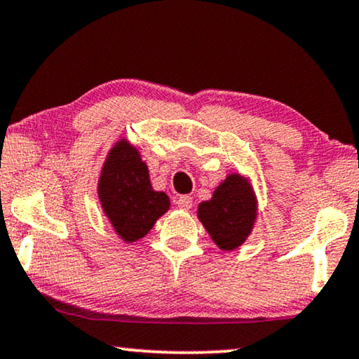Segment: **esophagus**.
<instances>
[{
    "mask_svg": "<svg viewBox=\"0 0 359 359\" xmlns=\"http://www.w3.org/2000/svg\"><path fill=\"white\" fill-rule=\"evenodd\" d=\"M175 205H177V206L180 208V210H190L191 205H194V200H191L190 196L184 195V196H179V198H177V201H175Z\"/></svg>",
    "mask_w": 359,
    "mask_h": 359,
    "instance_id": "34e87169",
    "label": "esophagus"
}]
</instances>
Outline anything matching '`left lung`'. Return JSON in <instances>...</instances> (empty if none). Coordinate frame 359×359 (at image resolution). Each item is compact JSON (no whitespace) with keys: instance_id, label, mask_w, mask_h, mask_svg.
<instances>
[{"instance_id":"1","label":"left lung","mask_w":359,"mask_h":359,"mask_svg":"<svg viewBox=\"0 0 359 359\" xmlns=\"http://www.w3.org/2000/svg\"><path fill=\"white\" fill-rule=\"evenodd\" d=\"M198 217L219 248H238L251 233L256 219V198L248 180L240 174L227 175L211 200L200 203Z\"/></svg>"}]
</instances>
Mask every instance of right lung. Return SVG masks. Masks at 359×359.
<instances>
[{
  "label": "right lung",
  "instance_id": "right-lung-1",
  "mask_svg": "<svg viewBox=\"0 0 359 359\" xmlns=\"http://www.w3.org/2000/svg\"><path fill=\"white\" fill-rule=\"evenodd\" d=\"M98 196L111 226L127 243L145 237L170 206L164 191L153 190L147 164L126 140L117 142L106 158Z\"/></svg>",
  "mask_w": 359,
  "mask_h": 359
}]
</instances>
